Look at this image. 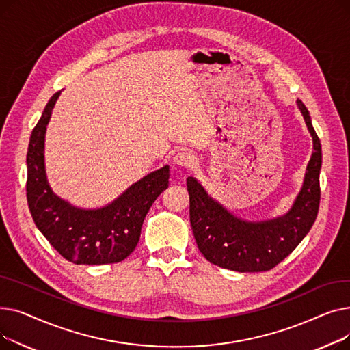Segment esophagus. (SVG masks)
I'll return each mask as SVG.
<instances>
[{
  "mask_svg": "<svg viewBox=\"0 0 350 350\" xmlns=\"http://www.w3.org/2000/svg\"><path fill=\"white\" fill-rule=\"evenodd\" d=\"M173 160L178 167H183V169H190L194 164V156L190 152H185V150L178 152Z\"/></svg>",
  "mask_w": 350,
  "mask_h": 350,
  "instance_id": "34e87169",
  "label": "esophagus"
}]
</instances>
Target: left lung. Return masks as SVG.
Wrapping results in <instances>:
<instances>
[{
	"instance_id": "left-lung-1",
	"label": "left lung",
	"mask_w": 350,
	"mask_h": 350,
	"mask_svg": "<svg viewBox=\"0 0 350 350\" xmlns=\"http://www.w3.org/2000/svg\"><path fill=\"white\" fill-rule=\"evenodd\" d=\"M297 102L314 139V153L302 190L288 214L269 221H244L214 201L194 177H187L193 234L200 252L211 264L238 272L269 271L298 247L314 226L321 201L322 149L306 106Z\"/></svg>"
}]
</instances>
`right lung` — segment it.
<instances>
[{"mask_svg":"<svg viewBox=\"0 0 350 350\" xmlns=\"http://www.w3.org/2000/svg\"><path fill=\"white\" fill-rule=\"evenodd\" d=\"M59 94L57 92L49 99L29 139L27 200L31 215L49 244L69 262H120L136 248L147 211L167 189L169 165L144 176L103 208L81 210L55 196L45 176L44 140Z\"/></svg>","mask_w":350,"mask_h":350,"instance_id":"right-lung-1","label":"right lung"}]
</instances>
